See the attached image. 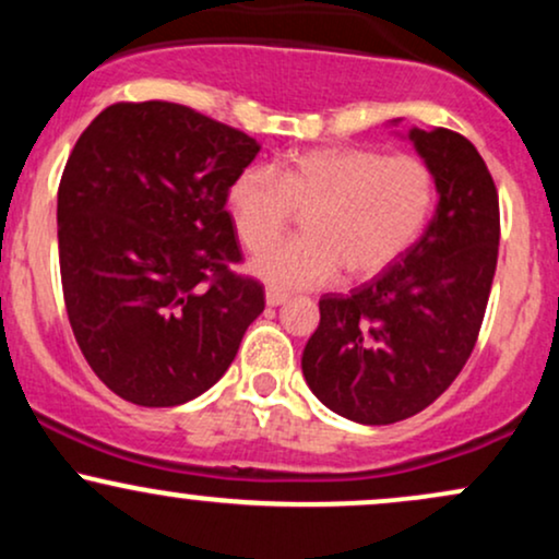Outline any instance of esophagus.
<instances>
[{"label": "esophagus", "instance_id": "obj_1", "mask_svg": "<svg viewBox=\"0 0 559 559\" xmlns=\"http://www.w3.org/2000/svg\"><path fill=\"white\" fill-rule=\"evenodd\" d=\"M265 301L271 307H278V305H284V301H288V294H284V292H278V288H267L265 292Z\"/></svg>", "mask_w": 559, "mask_h": 559}]
</instances>
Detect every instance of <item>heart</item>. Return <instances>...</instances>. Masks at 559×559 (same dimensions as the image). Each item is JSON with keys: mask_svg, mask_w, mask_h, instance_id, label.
<instances>
[{"mask_svg": "<svg viewBox=\"0 0 559 559\" xmlns=\"http://www.w3.org/2000/svg\"><path fill=\"white\" fill-rule=\"evenodd\" d=\"M236 236L259 252L306 215V236L252 260V273L273 288L329 284L336 273L365 281L413 247L433 207V176L409 155L365 146L297 152L273 170L243 168L226 191Z\"/></svg>", "mask_w": 559, "mask_h": 559, "instance_id": "1", "label": "heart"}]
</instances>
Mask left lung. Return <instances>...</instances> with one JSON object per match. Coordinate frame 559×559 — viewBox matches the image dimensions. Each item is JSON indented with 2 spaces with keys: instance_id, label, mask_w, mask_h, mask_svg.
Returning a JSON list of instances; mask_svg holds the SVG:
<instances>
[{
  "instance_id": "1",
  "label": "left lung",
  "mask_w": 559,
  "mask_h": 559,
  "mask_svg": "<svg viewBox=\"0 0 559 559\" xmlns=\"http://www.w3.org/2000/svg\"><path fill=\"white\" fill-rule=\"evenodd\" d=\"M439 204L394 265L349 294L320 297L301 355L307 386L362 426L413 418L465 368L489 305L499 252L497 186L476 146L449 128H413Z\"/></svg>"
}]
</instances>
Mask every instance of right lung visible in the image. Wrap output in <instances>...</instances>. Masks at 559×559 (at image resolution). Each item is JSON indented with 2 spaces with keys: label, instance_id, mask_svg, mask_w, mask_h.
<instances>
[{
  "label": "right lung",
  "instance_id": "right-lung-1",
  "mask_svg": "<svg viewBox=\"0 0 559 559\" xmlns=\"http://www.w3.org/2000/svg\"><path fill=\"white\" fill-rule=\"evenodd\" d=\"M260 144L173 102H118L81 133L57 191L70 329L107 389L141 407L204 394L265 310L226 210Z\"/></svg>",
  "mask_w": 559,
  "mask_h": 559
}]
</instances>
